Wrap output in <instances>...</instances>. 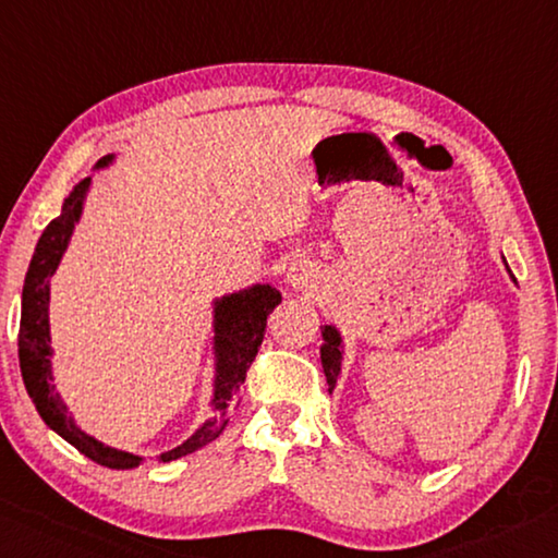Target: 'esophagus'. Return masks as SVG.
<instances>
[{
	"instance_id": "1",
	"label": "esophagus",
	"mask_w": 558,
	"mask_h": 558,
	"mask_svg": "<svg viewBox=\"0 0 558 558\" xmlns=\"http://www.w3.org/2000/svg\"><path fill=\"white\" fill-rule=\"evenodd\" d=\"M284 281L291 289H316V281H318V274L314 269V264L306 262V259H294L289 262V267L284 271Z\"/></svg>"
}]
</instances>
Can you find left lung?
Masks as SVG:
<instances>
[{"mask_svg":"<svg viewBox=\"0 0 558 558\" xmlns=\"http://www.w3.org/2000/svg\"><path fill=\"white\" fill-rule=\"evenodd\" d=\"M507 271H510V269H507ZM510 277L517 284L514 274H510ZM320 336H324V345H320V363H324L328 392H333V387L338 383V375H340V363H343V338H340L336 326H324V328H320Z\"/></svg>","mask_w":558,"mask_h":558,"instance_id":"left-lung-1","label":"left lung"}]
</instances>
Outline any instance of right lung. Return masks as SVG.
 Returning a JSON list of instances; mask_svg holds the SVG:
<instances>
[{
  "instance_id": "1",
  "label": "right lung",
  "mask_w": 558,
  "mask_h": 558,
  "mask_svg": "<svg viewBox=\"0 0 558 558\" xmlns=\"http://www.w3.org/2000/svg\"><path fill=\"white\" fill-rule=\"evenodd\" d=\"M114 156L107 154L95 163V169H105ZM90 189V179H83L63 201V210L56 220L46 225L38 238L36 252L28 264L24 291H22V320H19V367L26 385V392L36 404L46 426H51L58 436L75 446L90 461L114 471L142 465L144 458L117 451L105 446L90 434H85L73 422L71 412L63 404L61 395L56 392L53 369H51V328H48V301H51V277L63 259V252L71 242L75 222L81 220L83 201ZM281 304V294L269 284H254L250 289L234 291L222 299H215L213 308V350H215V383L210 407L215 416L208 418L191 438L181 446L161 453L159 461H175V458L198 451L205 444L215 441L228 424V412L240 397V389L247 369L257 357V350L267 330V318Z\"/></svg>"
}]
</instances>
